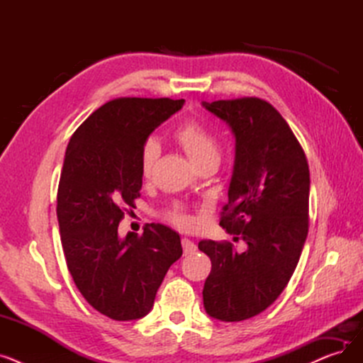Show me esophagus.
I'll list each match as a JSON object with an SVG mask.
<instances>
[{"label":"esophagus","instance_id":"34e87169","mask_svg":"<svg viewBox=\"0 0 363 363\" xmlns=\"http://www.w3.org/2000/svg\"><path fill=\"white\" fill-rule=\"evenodd\" d=\"M181 244H182L184 255L193 253V252H196V249H197V245H196L191 240H188V238H182V240H181Z\"/></svg>","mask_w":363,"mask_h":363}]
</instances>
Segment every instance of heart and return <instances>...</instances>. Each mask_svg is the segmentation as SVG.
<instances>
[{
  "instance_id": "obj_1",
  "label": "heart",
  "mask_w": 363,
  "mask_h": 363,
  "mask_svg": "<svg viewBox=\"0 0 363 363\" xmlns=\"http://www.w3.org/2000/svg\"><path fill=\"white\" fill-rule=\"evenodd\" d=\"M177 140L191 162L200 169L208 163H219V144L213 133L196 119L188 121L177 130ZM160 155V145L156 140L148 138L140 152L141 175L150 177ZM164 219L178 228L191 226L193 220L179 204L164 213Z\"/></svg>"
}]
</instances>
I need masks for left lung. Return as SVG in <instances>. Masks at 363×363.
<instances>
[{"instance_id":"8db88e82","label":"left lung","mask_w":363,"mask_h":363,"mask_svg":"<svg viewBox=\"0 0 363 363\" xmlns=\"http://www.w3.org/2000/svg\"><path fill=\"white\" fill-rule=\"evenodd\" d=\"M204 107L235 133V164L219 225L242 240H201L211 257L204 309L238 322L268 309L287 287L309 231V164L279 111L257 97L218 100Z\"/></svg>"}]
</instances>
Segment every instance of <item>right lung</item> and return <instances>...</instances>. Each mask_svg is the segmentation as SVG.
Returning a JSON list of instances; mask_svg holds the SVG:
<instances>
[{"label": "right lung", "mask_w": 363, "mask_h": 363, "mask_svg": "<svg viewBox=\"0 0 363 363\" xmlns=\"http://www.w3.org/2000/svg\"><path fill=\"white\" fill-rule=\"evenodd\" d=\"M184 100L122 97L107 101L72 135L57 191L67 269L91 306L114 320L145 316L160 284L182 256L179 235L148 223L119 238L143 186L140 152L150 133Z\"/></svg>", "instance_id": "obj_1"}]
</instances>
